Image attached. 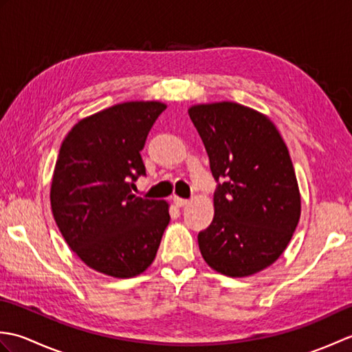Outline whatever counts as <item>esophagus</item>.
<instances>
[{
  "instance_id": "1",
  "label": "esophagus",
  "mask_w": 352,
  "mask_h": 352,
  "mask_svg": "<svg viewBox=\"0 0 352 352\" xmlns=\"http://www.w3.org/2000/svg\"><path fill=\"white\" fill-rule=\"evenodd\" d=\"M174 204H175L177 207H184V206L189 204V199L180 198V197H174Z\"/></svg>"
}]
</instances>
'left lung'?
Wrapping results in <instances>:
<instances>
[{
	"mask_svg": "<svg viewBox=\"0 0 352 352\" xmlns=\"http://www.w3.org/2000/svg\"><path fill=\"white\" fill-rule=\"evenodd\" d=\"M188 111L221 178L213 221L198 234L201 256L227 276L263 271L287 248L301 216L289 149L269 116L242 104H195Z\"/></svg>",
	"mask_w": 352,
	"mask_h": 352,
	"instance_id": "1",
	"label": "left lung"
}]
</instances>
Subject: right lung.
I'll use <instances>...</instances> for the list:
<instances>
[{
  "label": "right lung",
  "mask_w": 352,
  "mask_h": 352,
  "mask_svg": "<svg viewBox=\"0 0 352 352\" xmlns=\"http://www.w3.org/2000/svg\"><path fill=\"white\" fill-rule=\"evenodd\" d=\"M160 101H126L86 116L62 142L50 199L58 230L94 271L131 278L155 258L169 204L134 195L145 175L140 151Z\"/></svg>",
  "instance_id": "right-lung-1"
}]
</instances>
